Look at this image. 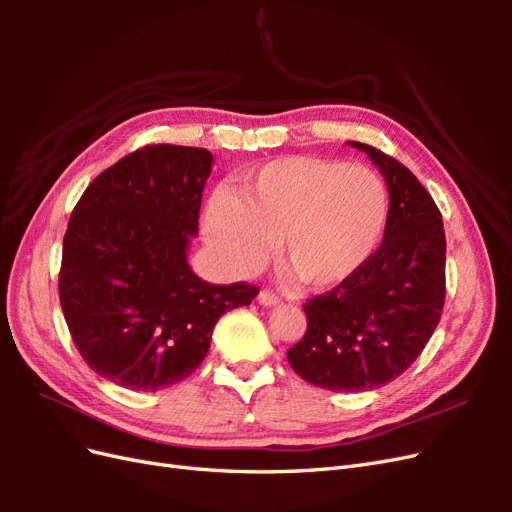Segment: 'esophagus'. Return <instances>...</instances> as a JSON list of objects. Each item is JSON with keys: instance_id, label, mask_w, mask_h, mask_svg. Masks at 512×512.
I'll use <instances>...</instances> for the list:
<instances>
[{"instance_id": "34e87169", "label": "esophagus", "mask_w": 512, "mask_h": 512, "mask_svg": "<svg viewBox=\"0 0 512 512\" xmlns=\"http://www.w3.org/2000/svg\"><path fill=\"white\" fill-rule=\"evenodd\" d=\"M258 303H260V305H265V307H275V305H280V303H282V299L277 297L275 292L260 290V292H258Z\"/></svg>"}]
</instances>
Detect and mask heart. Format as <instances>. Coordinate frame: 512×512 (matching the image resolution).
Instances as JSON below:
<instances>
[{
    "instance_id": "heart-1",
    "label": "heart",
    "mask_w": 512,
    "mask_h": 512,
    "mask_svg": "<svg viewBox=\"0 0 512 512\" xmlns=\"http://www.w3.org/2000/svg\"><path fill=\"white\" fill-rule=\"evenodd\" d=\"M386 215L389 196L371 168L290 156L247 173L239 196L215 192L203 228L213 256L232 275L258 271L277 239L290 273L312 290H333L376 254Z\"/></svg>"
}]
</instances>
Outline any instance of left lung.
<instances>
[{
	"mask_svg": "<svg viewBox=\"0 0 512 512\" xmlns=\"http://www.w3.org/2000/svg\"><path fill=\"white\" fill-rule=\"evenodd\" d=\"M348 145L367 153L389 190L382 245L350 282L303 305L307 331L288 363L320 389L361 393L404 374L436 331L446 239L436 203L404 164Z\"/></svg>",
	"mask_w": 512,
	"mask_h": 512,
	"instance_id": "obj_1",
	"label": "left lung"
}]
</instances>
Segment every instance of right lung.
<instances>
[{"instance_id":"1","label":"right lung","mask_w":512,"mask_h":512,"mask_svg":"<svg viewBox=\"0 0 512 512\" xmlns=\"http://www.w3.org/2000/svg\"><path fill=\"white\" fill-rule=\"evenodd\" d=\"M211 166L200 147H143L91 181L70 215L61 309L87 365L126 389L188 378L215 322L258 294L200 280L188 262Z\"/></svg>"}]
</instances>
